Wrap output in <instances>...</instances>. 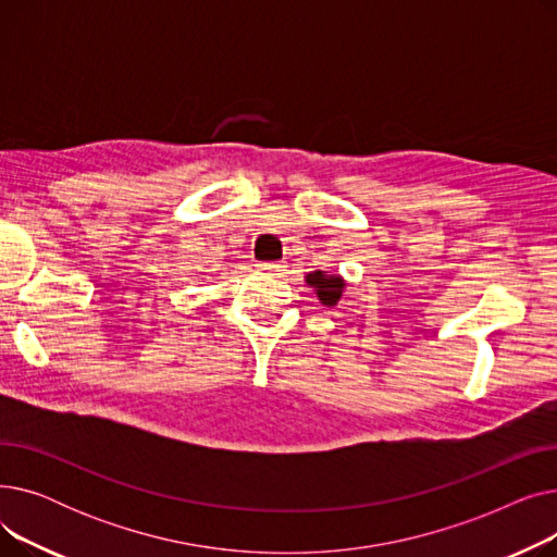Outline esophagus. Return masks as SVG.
Returning <instances> with one entry per match:
<instances>
[{
	"instance_id": "34e87169",
	"label": "esophagus",
	"mask_w": 557,
	"mask_h": 557,
	"mask_svg": "<svg viewBox=\"0 0 557 557\" xmlns=\"http://www.w3.org/2000/svg\"><path fill=\"white\" fill-rule=\"evenodd\" d=\"M257 269H259V271H263V273L277 275L282 267H280V263H275V261H259V263H257Z\"/></svg>"
}]
</instances>
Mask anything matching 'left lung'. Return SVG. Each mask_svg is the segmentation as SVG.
<instances>
[{
    "label": "left lung",
    "instance_id": "1",
    "mask_svg": "<svg viewBox=\"0 0 557 557\" xmlns=\"http://www.w3.org/2000/svg\"><path fill=\"white\" fill-rule=\"evenodd\" d=\"M307 282L311 286H315L318 290V298L323 300V305L327 307H334L338 300H341V294H343V280L338 275H323V271H315L307 277Z\"/></svg>",
    "mask_w": 557,
    "mask_h": 557
}]
</instances>
